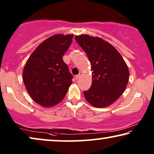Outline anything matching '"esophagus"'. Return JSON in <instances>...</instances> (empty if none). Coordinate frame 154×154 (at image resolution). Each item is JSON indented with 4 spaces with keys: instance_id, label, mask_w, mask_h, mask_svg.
I'll list each match as a JSON object with an SVG mask.
<instances>
[{
    "instance_id": "34e87169",
    "label": "esophagus",
    "mask_w": 154,
    "mask_h": 154,
    "mask_svg": "<svg viewBox=\"0 0 154 154\" xmlns=\"http://www.w3.org/2000/svg\"><path fill=\"white\" fill-rule=\"evenodd\" d=\"M81 75H82V73H81V72H80V73H79V74L75 75V80L79 79H80V77H81Z\"/></svg>"
}]
</instances>
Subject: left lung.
Here are the masks:
<instances>
[{
  "label": "left lung",
  "mask_w": 154,
  "mask_h": 154,
  "mask_svg": "<svg viewBox=\"0 0 154 154\" xmlns=\"http://www.w3.org/2000/svg\"><path fill=\"white\" fill-rule=\"evenodd\" d=\"M75 39L85 52L90 64L92 82L84 96L97 108L108 106L119 99L129 80V70L123 58L112 45L100 37L82 34Z\"/></svg>",
  "instance_id": "8db88e82"
}]
</instances>
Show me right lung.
I'll return each mask as SVG.
<instances>
[{"mask_svg": "<svg viewBox=\"0 0 154 154\" xmlns=\"http://www.w3.org/2000/svg\"><path fill=\"white\" fill-rule=\"evenodd\" d=\"M73 35L56 34L38 46L26 62L23 81L33 100L44 107L62 101L72 83V75L62 57Z\"/></svg>", "mask_w": 154, "mask_h": 154, "instance_id": "add662e5", "label": "right lung"}]
</instances>
